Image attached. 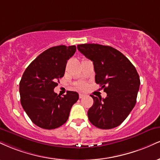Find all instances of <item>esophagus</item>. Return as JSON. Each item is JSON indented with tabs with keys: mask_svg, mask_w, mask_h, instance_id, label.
<instances>
[{
	"mask_svg": "<svg viewBox=\"0 0 160 160\" xmlns=\"http://www.w3.org/2000/svg\"><path fill=\"white\" fill-rule=\"evenodd\" d=\"M84 97H85V95H83V94H79V98H82Z\"/></svg>",
	"mask_w": 160,
	"mask_h": 160,
	"instance_id": "esophagus-1",
	"label": "esophagus"
}]
</instances>
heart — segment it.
<instances>
[{
    "label": "heart",
    "instance_id": "b5f03b06",
    "mask_svg": "<svg viewBox=\"0 0 160 160\" xmlns=\"http://www.w3.org/2000/svg\"><path fill=\"white\" fill-rule=\"evenodd\" d=\"M84 87H85V85L84 84H79V85L78 86V88H80V89H82V88H84Z\"/></svg>",
    "mask_w": 160,
    "mask_h": 160
}]
</instances>
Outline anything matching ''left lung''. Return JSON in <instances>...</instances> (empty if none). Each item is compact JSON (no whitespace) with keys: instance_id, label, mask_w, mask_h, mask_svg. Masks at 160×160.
<instances>
[{"instance_id":"8db88e82","label":"left lung","mask_w":160,"mask_h":160,"mask_svg":"<svg viewBox=\"0 0 160 160\" xmlns=\"http://www.w3.org/2000/svg\"><path fill=\"white\" fill-rule=\"evenodd\" d=\"M78 49L93 62L96 83L107 94L105 98L91 95L94 103L88 111V120L100 129L116 128L135 107L140 86L137 71L122 53L110 46L82 44Z\"/></svg>"}]
</instances>
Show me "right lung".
Wrapping results in <instances>:
<instances>
[{
  "instance_id": "add662e5",
  "label": "right lung",
  "mask_w": 160,
  "mask_h": 160,
  "mask_svg": "<svg viewBox=\"0 0 160 160\" xmlns=\"http://www.w3.org/2000/svg\"><path fill=\"white\" fill-rule=\"evenodd\" d=\"M76 46L50 48L28 65L19 83L21 103L30 120L39 128L52 130L64 124L79 99L78 92L68 91L61 97L53 92L64 76L67 61Z\"/></svg>"
}]
</instances>
